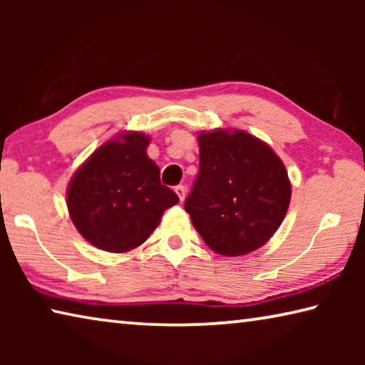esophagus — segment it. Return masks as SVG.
<instances>
[{
	"label": "esophagus",
	"instance_id": "34e87169",
	"mask_svg": "<svg viewBox=\"0 0 365 365\" xmlns=\"http://www.w3.org/2000/svg\"><path fill=\"white\" fill-rule=\"evenodd\" d=\"M175 193L178 197H180V201H183L185 196H187V187H185V185H177Z\"/></svg>",
	"mask_w": 365,
	"mask_h": 365
}]
</instances>
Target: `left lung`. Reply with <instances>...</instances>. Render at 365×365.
<instances>
[{
	"label": "left lung",
	"mask_w": 365,
	"mask_h": 365,
	"mask_svg": "<svg viewBox=\"0 0 365 365\" xmlns=\"http://www.w3.org/2000/svg\"><path fill=\"white\" fill-rule=\"evenodd\" d=\"M200 172L185 200L196 232L222 256L261 248L285 219L292 185L269 145L243 130L197 135Z\"/></svg>",
	"instance_id": "left-lung-1"
}]
</instances>
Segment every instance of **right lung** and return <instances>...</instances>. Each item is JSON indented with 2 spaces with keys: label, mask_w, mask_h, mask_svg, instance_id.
Returning a JSON list of instances; mask_svg holds the SVG:
<instances>
[{
  "label": "right lung",
  "mask_w": 365,
  "mask_h": 365,
  "mask_svg": "<svg viewBox=\"0 0 365 365\" xmlns=\"http://www.w3.org/2000/svg\"><path fill=\"white\" fill-rule=\"evenodd\" d=\"M148 145L145 133H122L98 148L72 177L67 209L80 235L96 248H137L159 225L165 209L178 202L174 191L160 183Z\"/></svg>",
  "instance_id": "right-lung-1"
}]
</instances>
